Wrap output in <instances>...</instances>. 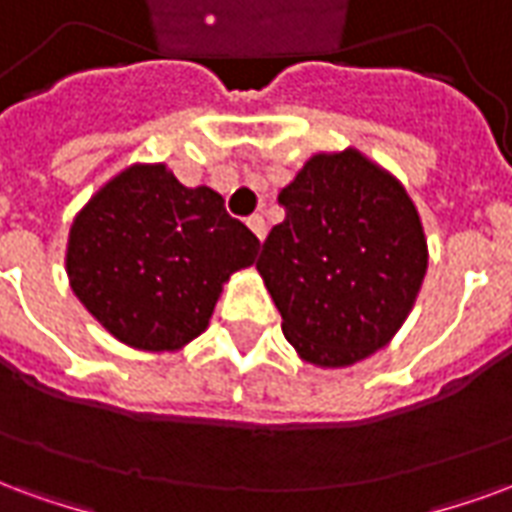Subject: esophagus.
I'll use <instances>...</instances> for the list:
<instances>
[{"mask_svg": "<svg viewBox=\"0 0 512 512\" xmlns=\"http://www.w3.org/2000/svg\"><path fill=\"white\" fill-rule=\"evenodd\" d=\"M246 224H249V230H252V233H255L257 238H260V241H263V238H266L268 227H266V219H263V216H260V213H252V216H249V219H246Z\"/></svg>", "mask_w": 512, "mask_h": 512, "instance_id": "esophagus-1", "label": "esophagus"}]
</instances>
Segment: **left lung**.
I'll return each instance as SVG.
<instances>
[{
  "label": "left lung",
  "mask_w": 512,
  "mask_h": 512,
  "mask_svg": "<svg viewBox=\"0 0 512 512\" xmlns=\"http://www.w3.org/2000/svg\"><path fill=\"white\" fill-rule=\"evenodd\" d=\"M285 219L263 241L257 271L282 334L315 367H348L381 351L417 301L428 241L403 183L348 147L315 153L279 191Z\"/></svg>",
  "instance_id": "left-lung-1"
}]
</instances>
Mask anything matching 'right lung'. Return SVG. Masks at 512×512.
Masks as SVG:
<instances>
[{"label":"right lung","mask_w":512,"mask_h":512,"mask_svg":"<svg viewBox=\"0 0 512 512\" xmlns=\"http://www.w3.org/2000/svg\"><path fill=\"white\" fill-rule=\"evenodd\" d=\"M257 249L222 194L183 186L167 164H131L76 213L65 271L106 332L158 354L208 329L222 285Z\"/></svg>","instance_id":"add662e5"}]
</instances>
